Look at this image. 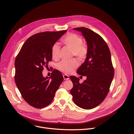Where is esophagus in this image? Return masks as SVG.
I'll list each match as a JSON object with an SVG mask.
<instances>
[{"instance_id": "obj_1", "label": "esophagus", "mask_w": 134, "mask_h": 134, "mask_svg": "<svg viewBox=\"0 0 134 134\" xmlns=\"http://www.w3.org/2000/svg\"><path fill=\"white\" fill-rule=\"evenodd\" d=\"M63 77H64V80H68L69 79V76H68L67 75H63Z\"/></svg>"}]
</instances>
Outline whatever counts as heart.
<instances>
[{
  "label": "heart",
  "mask_w": 134,
  "mask_h": 134,
  "mask_svg": "<svg viewBox=\"0 0 134 134\" xmlns=\"http://www.w3.org/2000/svg\"><path fill=\"white\" fill-rule=\"evenodd\" d=\"M62 43L66 47L72 49V54L80 60H83L87 56L88 49L87 46L83 43L82 37L79 35L69 33L66 35L62 40ZM60 48L57 43H54L51 48V55L53 59L59 58ZM78 63L76 59L70 60H62L60 62L58 67L59 69L65 73H70L77 67Z\"/></svg>",
  "instance_id": "b5f03b06"
}]
</instances>
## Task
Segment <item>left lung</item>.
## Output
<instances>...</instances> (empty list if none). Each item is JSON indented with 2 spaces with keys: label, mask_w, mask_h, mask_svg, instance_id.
<instances>
[{
  "label": "left lung",
  "mask_w": 134,
  "mask_h": 134,
  "mask_svg": "<svg viewBox=\"0 0 134 134\" xmlns=\"http://www.w3.org/2000/svg\"><path fill=\"white\" fill-rule=\"evenodd\" d=\"M86 40L88 53L85 62L77 73L86 76V80L80 83V79L74 76L70 77L73 87L70 90L74 102L84 109H91L106 98L114 76L111 56L109 48L98 34L84 27H76Z\"/></svg>",
  "instance_id": "left-lung-1"
}]
</instances>
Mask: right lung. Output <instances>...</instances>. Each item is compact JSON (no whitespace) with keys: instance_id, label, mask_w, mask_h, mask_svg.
<instances>
[{"instance_id":"right-lung-1","label":"right lung","mask_w":134,"mask_h":134,"mask_svg":"<svg viewBox=\"0 0 134 134\" xmlns=\"http://www.w3.org/2000/svg\"><path fill=\"white\" fill-rule=\"evenodd\" d=\"M66 32L64 30L35 34L27 39L16 57V86L24 100L35 108L41 109L50 104L64 80L58 70H53L49 77H43L42 71L52 60V45Z\"/></svg>"}]
</instances>
